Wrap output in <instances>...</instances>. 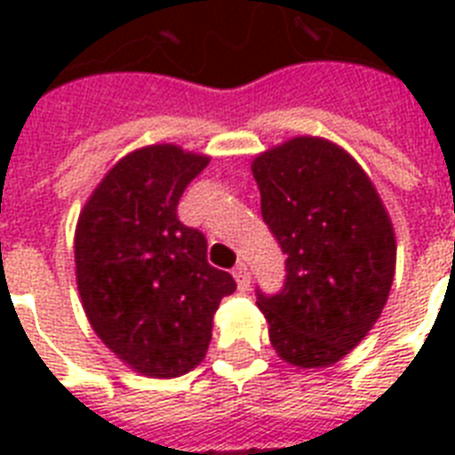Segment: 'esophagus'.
<instances>
[{
    "instance_id": "1",
    "label": "esophagus",
    "mask_w": 455,
    "mask_h": 455,
    "mask_svg": "<svg viewBox=\"0 0 455 455\" xmlns=\"http://www.w3.org/2000/svg\"><path fill=\"white\" fill-rule=\"evenodd\" d=\"M234 278H235V283H238V288L241 291H248L250 288V269H248V264L245 262H238L234 267Z\"/></svg>"
}]
</instances>
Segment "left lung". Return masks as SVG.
<instances>
[{
	"instance_id": "1",
	"label": "left lung",
	"mask_w": 455,
	"mask_h": 455,
	"mask_svg": "<svg viewBox=\"0 0 455 455\" xmlns=\"http://www.w3.org/2000/svg\"><path fill=\"white\" fill-rule=\"evenodd\" d=\"M252 174L264 224L285 255L283 288H257L271 345L292 366H331L366 338L387 302L392 221L366 172L323 139L262 153Z\"/></svg>"
}]
</instances>
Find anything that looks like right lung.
I'll use <instances>...</instances> for the list:
<instances>
[{
	"instance_id": "obj_1",
	"label": "right lung",
	"mask_w": 455,
	"mask_h": 455,
	"mask_svg": "<svg viewBox=\"0 0 455 455\" xmlns=\"http://www.w3.org/2000/svg\"><path fill=\"white\" fill-rule=\"evenodd\" d=\"M205 156L172 144L123 157L89 198L75 234L77 288L89 323L137 373L177 378L198 366L212 316L235 291L207 262V238L177 217Z\"/></svg>"
}]
</instances>
